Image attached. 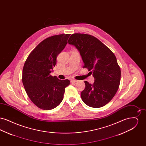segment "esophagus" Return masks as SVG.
Returning <instances> with one entry per match:
<instances>
[{"mask_svg": "<svg viewBox=\"0 0 146 146\" xmlns=\"http://www.w3.org/2000/svg\"><path fill=\"white\" fill-rule=\"evenodd\" d=\"M78 82V80H74V79H72L71 80H70V82L72 83H76Z\"/></svg>", "mask_w": 146, "mask_h": 146, "instance_id": "esophagus-1", "label": "esophagus"}]
</instances>
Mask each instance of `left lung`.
I'll use <instances>...</instances> for the list:
<instances>
[{
  "label": "left lung",
  "mask_w": 146,
  "mask_h": 146,
  "mask_svg": "<svg viewBox=\"0 0 146 146\" xmlns=\"http://www.w3.org/2000/svg\"><path fill=\"white\" fill-rule=\"evenodd\" d=\"M68 43L80 52L84 68L92 74V84L85 81V88L81 92L84 102L93 108L103 107L111 101L118 91L121 70L115 56L96 37L86 34L74 33Z\"/></svg>",
  "instance_id": "8db88e82"
}]
</instances>
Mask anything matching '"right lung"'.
<instances>
[{
  "instance_id": "add662e5",
  "label": "right lung",
  "mask_w": 146,
  "mask_h": 146,
  "mask_svg": "<svg viewBox=\"0 0 146 146\" xmlns=\"http://www.w3.org/2000/svg\"><path fill=\"white\" fill-rule=\"evenodd\" d=\"M70 35L46 38L30 53L24 64L22 80L25 89L32 102L42 110H50L60 104L65 88L70 84L68 79L60 80L50 74Z\"/></svg>"
}]
</instances>
